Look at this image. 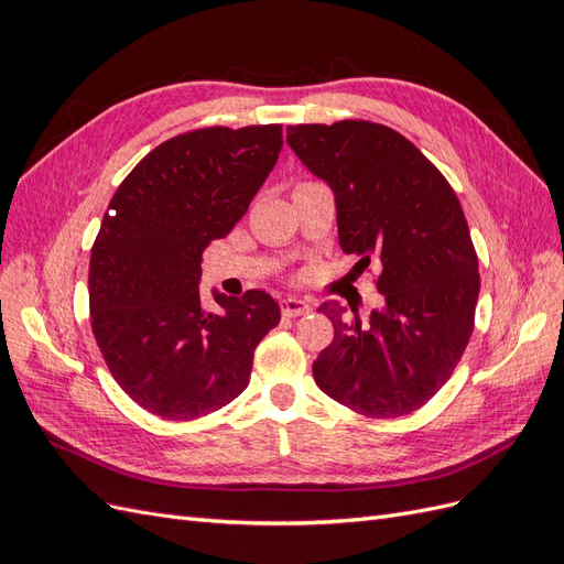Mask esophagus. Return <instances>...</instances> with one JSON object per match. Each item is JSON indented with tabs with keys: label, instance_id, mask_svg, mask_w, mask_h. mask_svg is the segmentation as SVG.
I'll list each match as a JSON object with an SVG mask.
<instances>
[{
	"label": "esophagus",
	"instance_id": "1",
	"mask_svg": "<svg viewBox=\"0 0 564 564\" xmlns=\"http://www.w3.org/2000/svg\"><path fill=\"white\" fill-rule=\"evenodd\" d=\"M280 308L284 317H301V315H308L313 311V305L303 299H284L280 303Z\"/></svg>",
	"mask_w": 564,
	"mask_h": 564
}]
</instances>
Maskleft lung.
<instances>
[{"label":"left lung","mask_w":564,"mask_h":564,"mask_svg":"<svg viewBox=\"0 0 564 564\" xmlns=\"http://www.w3.org/2000/svg\"><path fill=\"white\" fill-rule=\"evenodd\" d=\"M286 143L336 197L338 242L357 253L355 272L373 280L386 308L369 324L322 313L334 340L313 362L327 395L369 419L412 414L445 386L475 327L477 253L449 181L395 129L340 119L286 127Z\"/></svg>","instance_id":"left-lung-1"}]
</instances>
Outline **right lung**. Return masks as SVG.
Returning a JSON list of instances; mask_svg holds the SVG:
<instances>
[{
	"label": "right lung",
	"mask_w": 564,
	"mask_h": 564,
	"mask_svg": "<svg viewBox=\"0 0 564 564\" xmlns=\"http://www.w3.org/2000/svg\"><path fill=\"white\" fill-rule=\"evenodd\" d=\"M282 124L174 135L131 169L91 247L89 311L100 355L127 395L166 421H193L247 388L253 350L280 305L251 289L199 299L202 253L240 220L282 150Z\"/></svg>",
	"instance_id": "right-lung-1"
}]
</instances>
